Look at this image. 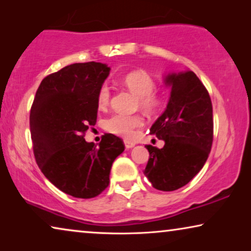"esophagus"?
Returning a JSON list of instances; mask_svg holds the SVG:
<instances>
[{"label":"esophagus","mask_w":251,"mask_h":251,"mask_svg":"<svg viewBox=\"0 0 251 251\" xmlns=\"http://www.w3.org/2000/svg\"><path fill=\"white\" fill-rule=\"evenodd\" d=\"M135 145H136L135 143L130 142V140H128V139H125V146H126V149H132V147L135 146Z\"/></svg>","instance_id":"obj_1"}]
</instances>
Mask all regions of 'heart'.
Here are the masks:
<instances>
[{
    "label": "heart",
    "instance_id": "obj_1",
    "mask_svg": "<svg viewBox=\"0 0 251 251\" xmlns=\"http://www.w3.org/2000/svg\"><path fill=\"white\" fill-rule=\"evenodd\" d=\"M123 84L138 97L139 106L143 109L153 112L161 104V97L154 91L155 81L149 73L144 71H135L123 77ZM111 100V89L107 84H102L97 94L99 108L107 107ZM143 126V119L139 115L114 114L105 121V129L114 135L131 138L135 129Z\"/></svg>",
    "mask_w": 251,
    "mask_h": 251
}]
</instances>
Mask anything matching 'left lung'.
Here are the masks:
<instances>
[{
  "mask_svg": "<svg viewBox=\"0 0 251 251\" xmlns=\"http://www.w3.org/2000/svg\"><path fill=\"white\" fill-rule=\"evenodd\" d=\"M163 81L170 87V97L151 133L164 146L146 145L150 159L144 175L154 188L170 192L185 186L203 168L212 145L214 121L210 96L193 72H173Z\"/></svg>",
  "mask_w": 251,
  "mask_h": 251,
  "instance_id": "8db88e82",
  "label": "left lung"
}]
</instances>
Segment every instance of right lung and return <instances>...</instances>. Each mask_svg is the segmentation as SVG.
Instances as JSON below:
<instances>
[{
	"label": "right lung",
	"mask_w": 251,
	"mask_h": 251,
	"mask_svg": "<svg viewBox=\"0 0 251 251\" xmlns=\"http://www.w3.org/2000/svg\"><path fill=\"white\" fill-rule=\"evenodd\" d=\"M101 63H76L41 82L29 115L34 155L44 176L74 198L91 199L108 186L114 160L125 151L121 138L102 136L99 145L84 132L97 121V94L109 75Z\"/></svg>",
	"instance_id": "add662e5"
}]
</instances>
